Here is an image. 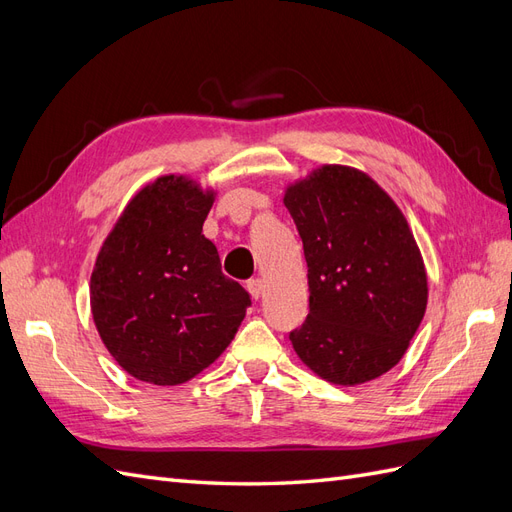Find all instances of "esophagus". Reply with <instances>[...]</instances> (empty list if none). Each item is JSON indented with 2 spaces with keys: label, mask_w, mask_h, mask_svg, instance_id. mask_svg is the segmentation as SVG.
<instances>
[{
  "label": "esophagus",
  "mask_w": 512,
  "mask_h": 512,
  "mask_svg": "<svg viewBox=\"0 0 512 512\" xmlns=\"http://www.w3.org/2000/svg\"><path fill=\"white\" fill-rule=\"evenodd\" d=\"M247 290H250L252 299H260L262 292H265V282L260 280V277H256V280H250L247 282Z\"/></svg>",
  "instance_id": "1"
}]
</instances>
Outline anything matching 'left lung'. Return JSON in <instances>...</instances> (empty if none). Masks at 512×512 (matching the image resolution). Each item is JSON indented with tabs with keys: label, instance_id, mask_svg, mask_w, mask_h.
Returning a JSON list of instances; mask_svg holds the SVG:
<instances>
[{
	"label": "left lung",
	"instance_id": "8db88e82",
	"mask_svg": "<svg viewBox=\"0 0 512 512\" xmlns=\"http://www.w3.org/2000/svg\"><path fill=\"white\" fill-rule=\"evenodd\" d=\"M284 205L303 241L309 314L290 333L322 380L354 386L406 354L427 307V273L395 200L367 173L324 164L290 183Z\"/></svg>",
	"mask_w": 512,
	"mask_h": 512
}]
</instances>
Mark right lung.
Here are the masks:
<instances>
[{"label":"right lung","instance_id":"add662e5","mask_svg":"<svg viewBox=\"0 0 512 512\" xmlns=\"http://www.w3.org/2000/svg\"><path fill=\"white\" fill-rule=\"evenodd\" d=\"M213 200L190 177H158L132 196L100 247L91 316L106 350L136 380H192L226 350L252 303L203 235Z\"/></svg>","mask_w":512,"mask_h":512}]
</instances>
